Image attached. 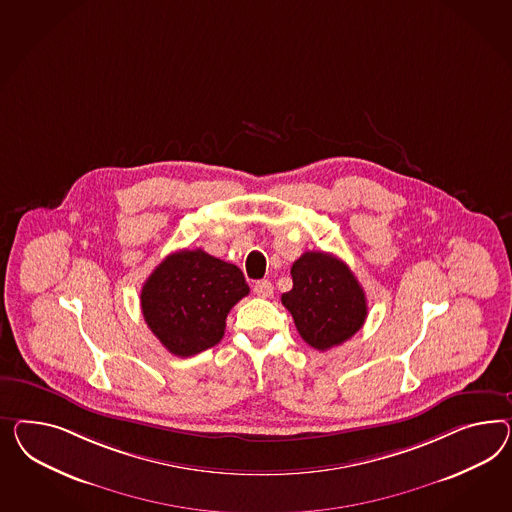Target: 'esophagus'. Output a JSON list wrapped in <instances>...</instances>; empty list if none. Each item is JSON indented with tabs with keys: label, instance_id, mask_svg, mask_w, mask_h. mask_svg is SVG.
<instances>
[{
	"label": "esophagus",
	"instance_id": "1",
	"mask_svg": "<svg viewBox=\"0 0 512 512\" xmlns=\"http://www.w3.org/2000/svg\"><path fill=\"white\" fill-rule=\"evenodd\" d=\"M253 292L261 298H270L274 294V285L268 281V279H261L253 285Z\"/></svg>",
	"mask_w": 512,
	"mask_h": 512
}]
</instances>
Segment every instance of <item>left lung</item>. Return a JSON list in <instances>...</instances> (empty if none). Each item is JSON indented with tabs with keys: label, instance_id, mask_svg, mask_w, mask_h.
I'll list each match as a JSON object with an SVG mask.
<instances>
[{
	"label": "left lung",
	"instance_id": "8db88e82",
	"mask_svg": "<svg viewBox=\"0 0 512 512\" xmlns=\"http://www.w3.org/2000/svg\"><path fill=\"white\" fill-rule=\"evenodd\" d=\"M292 289L281 296L296 330L317 350L343 345L367 318V300L356 276L341 259L305 251L292 264Z\"/></svg>",
	"mask_w": 512,
	"mask_h": 512
}]
</instances>
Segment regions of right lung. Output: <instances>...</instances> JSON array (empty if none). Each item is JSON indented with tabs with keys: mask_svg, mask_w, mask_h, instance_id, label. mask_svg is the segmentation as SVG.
<instances>
[{
	"mask_svg": "<svg viewBox=\"0 0 512 512\" xmlns=\"http://www.w3.org/2000/svg\"><path fill=\"white\" fill-rule=\"evenodd\" d=\"M242 270L203 249H180L154 268L141 289L147 326L167 350L190 358L218 345L225 318L248 296Z\"/></svg>",
	"mask_w": 512,
	"mask_h": 512,
	"instance_id": "add662e5",
	"label": "right lung"
}]
</instances>
